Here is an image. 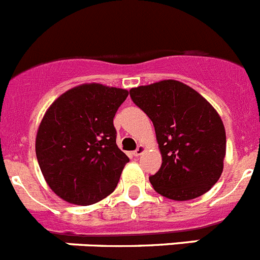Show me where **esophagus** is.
<instances>
[{"instance_id":"34e87169","label":"esophagus","mask_w":260,"mask_h":260,"mask_svg":"<svg viewBox=\"0 0 260 260\" xmlns=\"http://www.w3.org/2000/svg\"><path fill=\"white\" fill-rule=\"evenodd\" d=\"M144 152H145V148H144V145H139L137 146L136 150L133 152V155H135V157H139V155L143 154Z\"/></svg>"}]
</instances>
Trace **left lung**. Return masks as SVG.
Returning <instances> with one entry per match:
<instances>
[{
	"instance_id": "8db88e82",
	"label": "left lung",
	"mask_w": 260,
	"mask_h": 260,
	"mask_svg": "<svg viewBox=\"0 0 260 260\" xmlns=\"http://www.w3.org/2000/svg\"><path fill=\"white\" fill-rule=\"evenodd\" d=\"M129 95L153 121L162 154L161 168L149 177L153 188L178 202L209 191L226 152L224 124L211 103L175 80L133 87Z\"/></svg>"
}]
</instances>
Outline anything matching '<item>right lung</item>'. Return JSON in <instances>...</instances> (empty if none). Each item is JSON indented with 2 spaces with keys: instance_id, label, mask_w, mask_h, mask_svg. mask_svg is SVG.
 Instances as JSON below:
<instances>
[{
  "instance_id": "1",
  "label": "right lung",
  "mask_w": 260,
  "mask_h": 260,
  "mask_svg": "<svg viewBox=\"0 0 260 260\" xmlns=\"http://www.w3.org/2000/svg\"><path fill=\"white\" fill-rule=\"evenodd\" d=\"M128 91L85 83L49 106L36 133V158L51 189L90 205L114 192L129 158L116 145L114 117Z\"/></svg>"
}]
</instances>
